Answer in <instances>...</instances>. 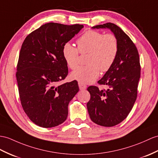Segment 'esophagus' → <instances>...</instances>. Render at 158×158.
I'll return each instance as SVG.
<instances>
[{
	"instance_id": "obj_1",
	"label": "esophagus",
	"mask_w": 158,
	"mask_h": 158,
	"mask_svg": "<svg viewBox=\"0 0 158 158\" xmlns=\"http://www.w3.org/2000/svg\"><path fill=\"white\" fill-rule=\"evenodd\" d=\"M78 86H79L80 90H85L86 88V84H84L81 83V82H79L78 83Z\"/></svg>"
}]
</instances>
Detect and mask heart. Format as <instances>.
<instances>
[{
  "mask_svg": "<svg viewBox=\"0 0 158 158\" xmlns=\"http://www.w3.org/2000/svg\"><path fill=\"white\" fill-rule=\"evenodd\" d=\"M77 48L66 43L62 48L63 57L72 70L78 64L79 53H88L86 66H80L73 71L70 77L79 82L88 84L97 80L100 74L112 67L118 53V41L113 33L104 34L95 30H88L76 41Z\"/></svg>",
  "mask_w": 158,
  "mask_h": 158,
  "instance_id": "obj_1",
  "label": "heart"
}]
</instances>
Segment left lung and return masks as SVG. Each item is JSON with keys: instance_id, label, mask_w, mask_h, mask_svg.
Masks as SVG:
<instances>
[{"instance_id": "8db88e82", "label": "left lung", "mask_w": 158, "mask_h": 158, "mask_svg": "<svg viewBox=\"0 0 158 158\" xmlns=\"http://www.w3.org/2000/svg\"><path fill=\"white\" fill-rule=\"evenodd\" d=\"M92 28H109L118 41L116 60L98 81L107 89L99 90L96 86L87 88L90 94L87 109L91 120L103 127H113L128 116L137 99L141 71L139 53L130 37L115 24L106 23Z\"/></svg>"}]
</instances>
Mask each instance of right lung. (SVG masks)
<instances>
[{
	"instance_id": "obj_1",
	"label": "right lung",
	"mask_w": 158,
	"mask_h": 158,
	"mask_svg": "<svg viewBox=\"0 0 158 158\" xmlns=\"http://www.w3.org/2000/svg\"><path fill=\"white\" fill-rule=\"evenodd\" d=\"M83 27L48 23L29 33L22 44L16 72L19 97L30 120L41 127L63 123L68 104L79 91L76 80L57 82L68 74L63 46Z\"/></svg>"
}]
</instances>
